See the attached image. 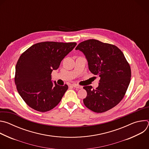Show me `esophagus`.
I'll use <instances>...</instances> for the list:
<instances>
[{"mask_svg": "<svg viewBox=\"0 0 149 149\" xmlns=\"http://www.w3.org/2000/svg\"><path fill=\"white\" fill-rule=\"evenodd\" d=\"M72 87H74V88H78V89H81L82 88V87L80 86H78V85H77V84H72Z\"/></svg>", "mask_w": 149, "mask_h": 149, "instance_id": "esophagus-1", "label": "esophagus"}]
</instances>
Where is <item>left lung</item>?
Listing matches in <instances>:
<instances>
[{
  "label": "left lung",
  "mask_w": 149,
  "mask_h": 149,
  "mask_svg": "<svg viewBox=\"0 0 149 149\" xmlns=\"http://www.w3.org/2000/svg\"><path fill=\"white\" fill-rule=\"evenodd\" d=\"M87 60L88 68L100 77L98 87H84L87 95L84 105L95 113H104L117 105L123 98L131 79V69L123 53L116 46L89 39L75 48Z\"/></svg>",
  "instance_id": "8db88e82"
}]
</instances>
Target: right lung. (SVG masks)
<instances>
[{
	"instance_id": "right-lung-1",
	"label": "right lung",
	"mask_w": 149,
	"mask_h": 149,
	"mask_svg": "<svg viewBox=\"0 0 149 149\" xmlns=\"http://www.w3.org/2000/svg\"><path fill=\"white\" fill-rule=\"evenodd\" d=\"M76 45L75 42H40L20 55L15 68V82L19 95L30 107L46 112L61 101L68 87L52 82L51 73Z\"/></svg>"
}]
</instances>
